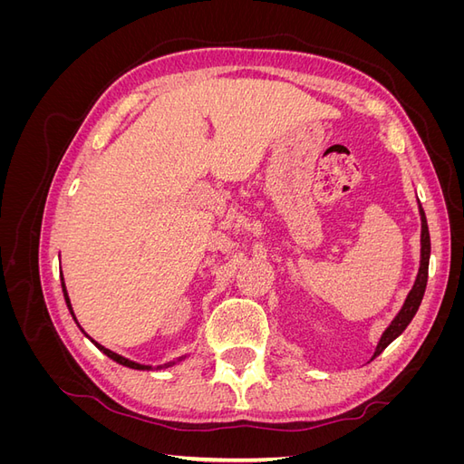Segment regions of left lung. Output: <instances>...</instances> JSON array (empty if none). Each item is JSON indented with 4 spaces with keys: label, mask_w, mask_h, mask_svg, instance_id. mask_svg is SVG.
<instances>
[{
    "label": "left lung",
    "mask_w": 464,
    "mask_h": 464,
    "mask_svg": "<svg viewBox=\"0 0 464 464\" xmlns=\"http://www.w3.org/2000/svg\"><path fill=\"white\" fill-rule=\"evenodd\" d=\"M418 213H420V222H422V232H420V266H418V275L414 280V286L406 296L401 312L395 315L389 323V327L383 331V334L379 336L377 346L373 350L372 360H375L383 350L397 339V336L402 334V331L409 327V323L412 321V317L416 315L420 304H422L424 292H426V285H428V265H430V251H431V244H430V230H428V220L424 215V208L418 201Z\"/></svg>",
    "instance_id": "8db88e82"
}]
</instances>
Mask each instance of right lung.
<instances>
[{"instance_id": "obj_1", "label": "right lung", "mask_w": 464, "mask_h": 464, "mask_svg": "<svg viewBox=\"0 0 464 464\" xmlns=\"http://www.w3.org/2000/svg\"><path fill=\"white\" fill-rule=\"evenodd\" d=\"M62 290H63V298H65V304H67V310L72 312V317L75 319V323H77V317H75V314H73V307H72V300H69V294H67V288H65V283H63V276H62ZM77 327L81 329V325L77 323ZM81 333L87 336V339L101 350L102 354H106L110 360H114V362H118L120 366H125V368H131V370H166V368H172V366H176V363H179L181 360H186L188 356H179V358H176V360H172V362H166V363H160V366H147V363H139V362H133V360H130V358H123V356H120V354H116V353H111V350H108L106 346H102V344H98L94 339H91V336L81 329Z\"/></svg>"}]
</instances>
